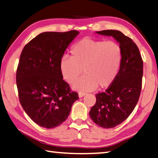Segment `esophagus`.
I'll return each mask as SVG.
<instances>
[{
	"instance_id": "1",
	"label": "esophagus",
	"mask_w": 158,
	"mask_h": 158,
	"mask_svg": "<svg viewBox=\"0 0 158 158\" xmlns=\"http://www.w3.org/2000/svg\"><path fill=\"white\" fill-rule=\"evenodd\" d=\"M85 95H86V93H81V92L79 93V94H78V95H79V98H83V97H84V96H85Z\"/></svg>"
}]
</instances>
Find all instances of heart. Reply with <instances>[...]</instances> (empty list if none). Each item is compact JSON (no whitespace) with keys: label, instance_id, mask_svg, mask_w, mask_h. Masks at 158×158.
Segmentation results:
<instances>
[{"label":"heart","instance_id":"b5f03b06","mask_svg":"<svg viewBox=\"0 0 158 158\" xmlns=\"http://www.w3.org/2000/svg\"><path fill=\"white\" fill-rule=\"evenodd\" d=\"M71 58L63 56L59 63L63 79L72 84L81 75H85L73 85L79 91H91L99 86L106 89L113 84L121 68L123 52L114 41L84 38L74 45Z\"/></svg>","mask_w":158,"mask_h":158}]
</instances>
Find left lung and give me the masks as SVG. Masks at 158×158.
Returning a JSON list of instances; mask_svg holds the SVG:
<instances>
[{"instance_id": "left-lung-1", "label": "left lung", "mask_w": 158, "mask_h": 158, "mask_svg": "<svg viewBox=\"0 0 158 158\" xmlns=\"http://www.w3.org/2000/svg\"><path fill=\"white\" fill-rule=\"evenodd\" d=\"M95 33L113 37L123 52L116 80L105 92L96 94V103L89 112L95 123L104 128H112L126 120L137 105L142 84L143 60L136 44L121 31L106 30Z\"/></svg>"}]
</instances>
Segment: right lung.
I'll return each instance as SVG.
<instances>
[{
    "instance_id": "1",
    "label": "right lung",
    "mask_w": 158,
    "mask_h": 158,
    "mask_svg": "<svg viewBox=\"0 0 158 158\" xmlns=\"http://www.w3.org/2000/svg\"><path fill=\"white\" fill-rule=\"evenodd\" d=\"M79 32H44L26 45L17 71L19 98L33 121L48 129L68 118L78 93L63 81L59 63Z\"/></svg>"
}]
</instances>
